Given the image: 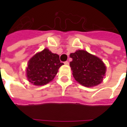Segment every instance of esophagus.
<instances>
[{
	"label": "esophagus",
	"mask_w": 127,
	"mask_h": 127,
	"mask_svg": "<svg viewBox=\"0 0 127 127\" xmlns=\"http://www.w3.org/2000/svg\"><path fill=\"white\" fill-rule=\"evenodd\" d=\"M64 64L65 65H68V64H69V63H68V61H65L64 63Z\"/></svg>",
	"instance_id": "1"
}]
</instances>
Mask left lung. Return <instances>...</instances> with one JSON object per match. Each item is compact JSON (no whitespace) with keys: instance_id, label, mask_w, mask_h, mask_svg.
<instances>
[{"instance_id":"left-lung-1","label":"left lung","mask_w":127,"mask_h":127,"mask_svg":"<svg viewBox=\"0 0 127 127\" xmlns=\"http://www.w3.org/2000/svg\"><path fill=\"white\" fill-rule=\"evenodd\" d=\"M70 66L74 79L86 87L95 86L103 81L106 66L99 58L84 50H78L70 55Z\"/></svg>"}]
</instances>
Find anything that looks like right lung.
<instances>
[{
    "label": "right lung",
    "instance_id": "1",
    "mask_svg": "<svg viewBox=\"0 0 127 127\" xmlns=\"http://www.w3.org/2000/svg\"><path fill=\"white\" fill-rule=\"evenodd\" d=\"M63 64L59 56L44 49L31 58L28 63L26 75L30 82L35 86L45 85L53 80Z\"/></svg>",
    "mask_w": 127,
    "mask_h": 127
}]
</instances>
